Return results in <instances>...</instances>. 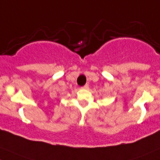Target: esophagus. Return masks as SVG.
Returning a JSON list of instances; mask_svg holds the SVG:
<instances>
[{
	"mask_svg": "<svg viewBox=\"0 0 160 160\" xmlns=\"http://www.w3.org/2000/svg\"><path fill=\"white\" fill-rule=\"evenodd\" d=\"M82 88L84 89H89V85H88V84H86V85L84 86V87H82Z\"/></svg>",
	"mask_w": 160,
	"mask_h": 160,
	"instance_id": "esophagus-1",
	"label": "esophagus"
}]
</instances>
